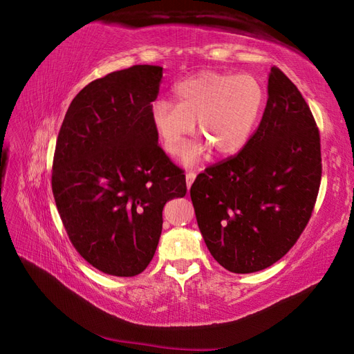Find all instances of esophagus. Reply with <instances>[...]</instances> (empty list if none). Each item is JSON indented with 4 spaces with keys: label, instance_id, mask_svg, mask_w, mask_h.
I'll return each mask as SVG.
<instances>
[{
    "label": "esophagus",
    "instance_id": "34e87169",
    "mask_svg": "<svg viewBox=\"0 0 354 354\" xmlns=\"http://www.w3.org/2000/svg\"><path fill=\"white\" fill-rule=\"evenodd\" d=\"M194 178H196L194 171H188V174L185 175V180H187V188H188V190H190V187H192V184H193Z\"/></svg>",
    "mask_w": 354,
    "mask_h": 354
}]
</instances>
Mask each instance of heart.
<instances>
[{"label":"heart","mask_w":354,"mask_h":354,"mask_svg":"<svg viewBox=\"0 0 354 354\" xmlns=\"http://www.w3.org/2000/svg\"><path fill=\"white\" fill-rule=\"evenodd\" d=\"M176 105L157 101L152 123L164 151L179 155L197 123L199 136L217 155H234L249 142L264 101L261 84L250 75L201 72L175 87ZM202 146L185 153L194 162Z\"/></svg>","instance_id":"1"}]
</instances>
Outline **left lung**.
<instances>
[{"mask_svg": "<svg viewBox=\"0 0 354 354\" xmlns=\"http://www.w3.org/2000/svg\"><path fill=\"white\" fill-rule=\"evenodd\" d=\"M319 183L315 119L299 88L273 66L258 129L240 152L205 169L192 185L208 250L232 273L273 266L305 231Z\"/></svg>", "mask_w": 354, "mask_h": 354, "instance_id": "8db88e82", "label": "left lung"}]
</instances>
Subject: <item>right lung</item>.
<instances>
[{
  "label": "right lung",
  "instance_id": "right-lung-1",
  "mask_svg": "<svg viewBox=\"0 0 354 354\" xmlns=\"http://www.w3.org/2000/svg\"><path fill=\"white\" fill-rule=\"evenodd\" d=\"M161 78L160 66L136 64L92 81L57 137L51 184L63 226L81 257L111 276L149 266L164 205L187 193L152 123Z\"/></svg>",
  "mask_w": 354,
  "mask_h": 354
}]
</instances>
